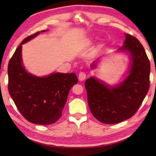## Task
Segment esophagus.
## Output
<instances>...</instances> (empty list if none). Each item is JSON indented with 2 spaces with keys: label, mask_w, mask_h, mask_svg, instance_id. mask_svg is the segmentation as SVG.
I'll return each mask as SVG.
<instances>
[{
  "label": "esophagus",
  "mask_w": 156,
  "mask_h": 156,
  "mask_svg": "<svg viewBox=\"0 0 156 156\" xmlns=\"http://www.w3.org/2000/svg\"><path fill=\"white\" fill-rule=\"evenodd\" d=\"M86 76H86L85 73L81 72L79 73V75H78V80H80V81H83V80H85Z\"/></svg>",
  "instance_id": "1"
}]
</instances>
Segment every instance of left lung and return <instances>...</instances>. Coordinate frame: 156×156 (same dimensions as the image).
Segmentation results:
<instances>
[{"instance_id": "left-lung-1", "label": "left lung", "mask_w": 156, "mask_h": 156, "mask_svg": "<svg viewBox=\"0 0 156 156\" xmlns=\"http://www.w3.org/2000/svg\"><path fill=\"white\" fill-rule=\"evenodd\" d=\"M123 45L118 51L130 58L127 77L121 83L110 86L92 76L85 82L89 108L94 117L105 124H116L133 117L150 88V63L140 41L125 34ZM91 68L97 67L93 62Z\"/></svg>"}]
</instances>
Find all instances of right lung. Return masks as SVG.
<instances>
[{
  "instance_id": "1",
  "label": "right lung",
  "mask_w": 156,
  "mask_h": 156,
  "mask_svg": "<svg viewBox=\"0 0 156 156\" xmlns=\"http://www.w3.org/2000/svg\"><path fill=\"white\" fill-rule=\"evenodd\" d=\"M47 31L26 37L8 65L9 92L16 107L28 121L43 125L54 123L62 117L69 91L78 81L75 73H51L39 77L26 70L22 59V45Z\"/></svg>"
}]
</instances>
